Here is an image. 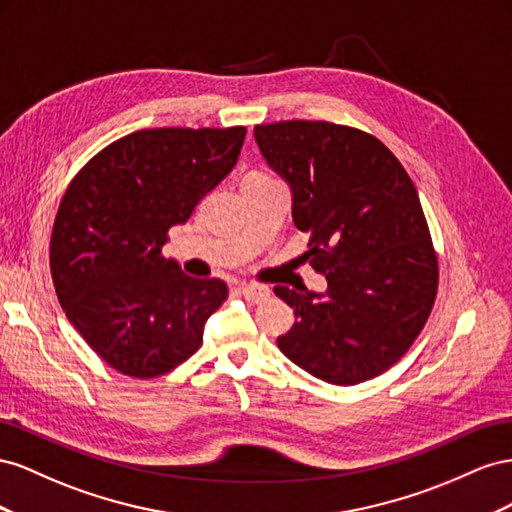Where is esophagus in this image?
<instances>
[{"label": "esophagus", "instance_id": "obj_1", "mask_svg": "<svg viewBox=\"0 0 512 512\" xmlns=\"http://www.w3.org/2000/svg\"><path fill=\"white\" fill-rule=\"evenodd\" d=\"M240 294L253 304H261L266 302L270 298V289L268 287H261V285H248V283H242L240 285Z\"/></svg>", "mask_w": 512, "mask_h": 512}]
</instances>
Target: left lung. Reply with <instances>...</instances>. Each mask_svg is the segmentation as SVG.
<instances>
[{"label":"left lung","instance_id":"8db88e82","mask_svg":"<svg viewBox=\"0 0 512 512\" xmlns=\"http://www.w3.org/2000/svg\"><path fill=\"white\" fill-rule=\"evenodd\" d=\"M266 163L289 184L328 289L274 287L296 315L276 339L300 369L334 386L388 371L412 347L437 296V257L416 186L386 145L332 122L255 126Z\"/></svg>","mask_w":512,"mask_h":512}]
</instances>
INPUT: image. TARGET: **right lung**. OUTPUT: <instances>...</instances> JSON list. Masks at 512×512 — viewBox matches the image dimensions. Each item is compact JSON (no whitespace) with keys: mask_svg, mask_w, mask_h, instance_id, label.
I'll return each instance as SVG.
<instances>
[{"mask_svg":"<svg viewBox=\"0 0 512 512\" xmlns=\"http://www.w3.org/2000/svg\"><path fill=\"white\" fill-rule=\"evenodd\" d=\"M244 137V126L137 130L70 182L51 233L55 294L115 371L169 373L201 347L227 300L221 279L186 276L160 248L238 163Z\"/></svg>","mask_w":512,"mask_h":512,"instance_id":"obj_1","label":"right lung"}]
</instances>
